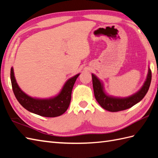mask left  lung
Instances as JSON below:
<instances>
[{
  "mask_svg": "<svg viewBox=\"0 0 158 158\" xmlns=\"http://www.w3.org/2000/svg\"><path fill=\"white\" fill-rule=\"evenodd\" d=\"M92 76L94 92L96 101L103 109L110 112H117L126 110L139 102L148 92L152 81V71L149 68L146 80L139 91L130 96L122 98L109 95L105 91L102 80H100L93 73Z\"/></svg>",
  "mask_w": 158,
  "mask_h": 158,
  "instance_id": "obj_1",
  "label": "left lung"
}]
</instances>
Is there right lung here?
Listing matches in <instances>:
<instances>
[{
    "instance_id": "obj_1",
    "label": "right lung",
    "mask_w": 158,
    "mask_h": 158,
    "mask_svg": "<svg viewBox=\"0 0 158 158\" xmlns=\"http://www.w3.org/2000/svg\"><path fill=\"white\" fill-rule=\"evenodd\" d=\"M80 73L70 77L64 84L60 92L48 98L32 97L23 92L16 81L13 68L11 69V81L13 93L23 108L40 116L55 117L62 115L68 109L71 100L72 89Z\"/></svg>"
}]
</instances>
